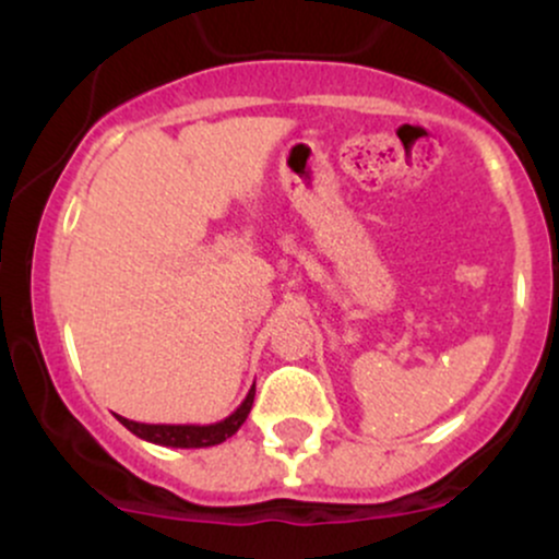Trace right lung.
Masks as SVG:
<instances>
[{"instance_id": "1", "label": "right lung", "mask_w": 559, "mask_h": 559, "mask_svg": "<svg viewBox=\"0 0 559 559\" xmlns=\"http://www.w3.org/2000/svg\"><path fill=\"white\" fill-rule=\"evenodd\" d=\"M254 402V386L249 389V394L243 396V402L228 418L217 420V423H207V426H170V423H136L120 418L131 433H136L139 439L152 441V444L159 447H176V449H202V447H215L223 444V441L230 439L236 431L241 428V423L247 420L249 409H252Z\"/></svg>"}]
</instances>
